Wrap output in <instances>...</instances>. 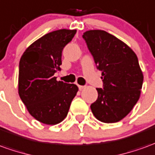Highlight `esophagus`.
Listing matches in <instances>:
<instances>
[{
	"label": "esophagus",
	"instance_id": "1",
	"mask_svg": "<svg viewBox=\"0 0 155 155\" xmlns=\"http://www.w3.org/2000/svg\"><path fill=\"white\" fill-rule=\"evenodd\" d=\"M78 87H79V89H80V90H83V89L85 88V85H78Z\"/></svg>",
	"mask_w": 155,
	"mask_h": 155
}]
</instances>
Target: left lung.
Returning <instances> with one entry per match:
<instances>
[{"mask_svg": "<svg viewBox=\"0 0 155 155\" xmlns=\"http://www.w3.org/2000/svg\"><path fill=\"white\" fill-rule=\"evenodd\" d=\"M83 38L103 81V88H96L98 98L91 105V111L102 123H117L140 96L143 75L138 57L125 43L103 30L86 31Z\"/></svg>", "mask_w": 155, "mask_h": 155, "instance_id": "obj_1", "label": "left lung"}]
</instances>
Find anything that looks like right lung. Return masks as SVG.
<instances>
[{
    "instance_id": "1",
    "label": "right lung",
    "mask_w": 155,
    "mask_h": 155,
    "mask_svg": "<svg viewBox=\"0 0 155 155\" xmlns=\"http://www.w3.org/2000/svg\"><path fill=\"white\" fill-rule=\"evenodd\" d=\"M76 30L59 29L36 40L21 55L19 63L18 93L28 112L38 122L55 125L66 117L78 91L74 84L56 80L64 48Z\"/></svg>"
}]
</instances>
